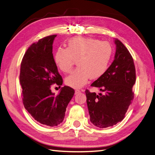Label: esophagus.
Instances as JSON below:
<instances>
[{
	"instance_id": "34e87169",
	"label": "esophagus",
	"mask_w": 155,
	"mask_h": 155,
	"mask_svg": "<svg viewBox=\"0 0 155 155\" xmlns=\"http://www.w3.org/2000/svg\"><path fill=\"white\" fill-rule=\"evenodd\" d=\"M80 92H81V91L79 90H75V94H78L80 93Z\"/></svg>"
}]
</instances>
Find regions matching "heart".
<instances>
[{
    "mask_svg": "<svg viewBox=\"0 0 155 155\" xmlns=\"http://www.w3.org/2000/svg\"><path fill=\"white\" fill-rule=\"evenodd\" d=\"M112 47L107 41L91 37H75L68 41L67 48L59 47L54 54V61L65 74L70 73L75 59L78 67L65 78V84L80 88L90 78L96 80L106 71L112 57Z\"/></svg>",
    "mask_w": 155,
    "mask_h": 155,
    "instance_id": "obj_1",
    "label": "heart"
}]
</instances>
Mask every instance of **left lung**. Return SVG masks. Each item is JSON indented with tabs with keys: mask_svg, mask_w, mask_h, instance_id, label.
Segmentation results:
<instances>
[{
	"mask_svg": "<svg viewBox=\"0 0 155 155\" xmlns=\"http://www.w3.org/2000/svg\"><path fill=\"white\" fill-rule=\"evenodd\" d=\"M114 42V59L104 74L91 85L102 94L85 91L90 121L100 128L121 122L134 98L132 87L136 70L133 58L120 41L116 39Z\"/></svg>",
	"mask_w": 155,
	"mask_h": 155,
	"instance_id": "left-lung-1",
	"label": "left lung"
}]
</instances>
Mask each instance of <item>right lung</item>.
Returning a JSON list of instances; mask_svg holds the SVG:
<instances>
[{"label": "right lung", "mask_w": 155, "mask_h": 155, "mask_svg": "<svg viewBox=\"0 0 155 155\" xmlns=\"http://www.w3.org/2000/svg\"><path fill=\"white\" fill-rule=\"evenodd\" d=\"M56 36L44 37L28 48L22 59L19 77L25 109L35 120L48 126L63 122L75 93L73 88L66 86L57 96L51 90L53 84L61 87L63 84L52 53Z\"/></svg>", "instance_id": "obj_1"}]
</instances>
